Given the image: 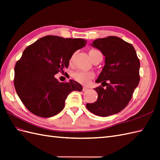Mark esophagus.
<instances>
[{"mask_svg":"<svg viewBox=\"0 0 160 160\" xmlns=\"http://www.w3.org/2000/svg\"><path fill=\"white\" fill-rule=\"evenodd\" d=\"M87 90H88V88H86V87H83V92H85V91H87Z\"/></svg>","mask_w":160,"mask_h":160,"instance_id":"34e87169","label":"esophagus"}]
</instances>
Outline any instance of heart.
<instances>
[{
	"label": "heart",
	"mask_w": 160,
	"mask_h": 160,
	"mask_svg": "<svg viewBox=\"0 0 160 160\" xmlns=\"http://www.w3.org/2000/svg\"><path fill=\"white\" fill-rule=\"evenodd\" d=\"M89 55L90 56L92 60H93V58L99 55H102V53H101V52L98 50L92 49L90 52H89ZM74 57H75V54H73V55L71 56V59H70V62H72ZM93 77V73L88 72L77 71L75 72H74L73 74V77L75 78L77 81H79V83L82 84H88Z\"/></svg>",
	"instance_id": "b5f03b06"
}]
</instances>
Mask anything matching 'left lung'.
Returning a JSON list of instances; mask_svg holds the SVG:
<instances>
[{
  "label": "left lung",
  "mask_w": 160,
  "mask_h": 160,
  "mask_svg": "<svg viewBox=\"0 0 160 160\" xmlns=\"http://www.w3.org/2000/svg\"><path fill=\"white\" fill-rule=\"evenodd\" d=\"M90 45L102 52L105 64L96 80L102 85L94 88L98 99L88 103L86 107L101 117L118 113L130 102L140 81V62L136 51L132 45L114 36L98 38Z\"/></svg>",
  "instance_id": "8db88e82"
}]
</instances>
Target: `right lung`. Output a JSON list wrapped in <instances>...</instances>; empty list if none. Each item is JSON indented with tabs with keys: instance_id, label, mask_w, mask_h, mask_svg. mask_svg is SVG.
Here are the masks:
<instances>
[{
	"instance_id": "1",
	"label": "right lung",
	"mask_w": 160,
	"mask_h": 160,
	"mask_svg": "<svg viewBox=\"0 0 160 160\" xmlns=\"http://www.w3.org/2000/svg\"><path fill=\"white\" fill-rule=\"evenodd\" d=\"M86 42L82 38L49 35L27 47L14 69L15 90L27 109L41 118H50L63 109L70 93L82 91L77 81L60 83L55 75L68 68L72 54Z\"/></svg>"
}]
</instances>
